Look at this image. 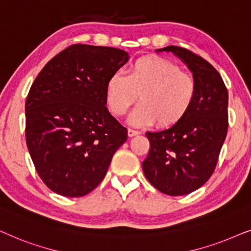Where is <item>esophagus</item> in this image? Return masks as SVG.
<instances>
[{"instance_id":"esophagus-1","label":"esophagus","mask_w":251,"mask_h":251,"mask_svg":"<svg viewBox=\"0 0 251 251\" xmlns=\"http://www.w3.org/2000/svg\"><path fill=\"white\" fill-rule=\"evenodd\" d=\"M127 134H128L129 138H132V136H135V135L140 134V132L139 131H134V129H132V128H128L127 129Z\"/></svg>"}]
</instances>
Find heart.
<instances>
[{
	"instance_id": "heart-1",
	"label": "heart",
	"mask_w": 251,
	"mask_h": 251,
	"mask_svg": "<svg viewBox=\"0 0 251 251\" xmlns=\"http://www.w3.org/2000/svg\"><path fill=\"white\" fill-rule=\"evenodd\" d=\"M128 122L133 126L162 128L179 124L198 96V82L179 65L157 56L141 57L133 63L128 75L115 72L105 85V99L112 115L122 117L138 100Z\"/></svg>"
}]
</instances>
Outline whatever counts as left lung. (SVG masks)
<instances>
[{
  "mask_svg": "<svg viewBox=\"0 0 251 251\" xmlns=\"http://www.w3.org/2000/svg\"><path fill=\"white\" fill-rule=\"evenodd\" d=\"M186 63L198 82V96L187 116L160 132H147L150 142L142 169L148 181L171 196L199 189L215 171L228 128V93L219 72L186 48L169 46Z\"/></svg>",
  "mask_w": 251,
  "mask_h": 251,
  "instance_id": "obj_1",
  "label": "left lung"
}]
</instances>
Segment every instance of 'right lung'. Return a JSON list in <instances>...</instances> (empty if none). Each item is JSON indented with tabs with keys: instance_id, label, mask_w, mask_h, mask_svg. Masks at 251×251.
I'll use <instances>...</instances> for the list:
<instances>
[{
	"instance_id": "right-lung-1",
	"label": "right lung",
	"mask_w": 251,
	"mask_h": 251,
	"mask_svg": "<svg viewBox=\"0 0 251 251\" xmlns=\"http://www.w3.org/2000/svg\"><path fill=\"white\" fill-rule=\"evenodd\" d=\"M122 49L72 45L52 57L25 103L26 145L52 192L87 195L104 179L127 129L106 109L109 76L128 61Z\"/></svg>"
}]
</instances>
